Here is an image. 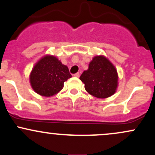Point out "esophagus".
I'll list each match as a JSON object with an SVG mask.
<instances>
[{
    "label": "esophagus",
    "mask_w": 155,
    "mask_h": 155,
    "mask_svg": "<svg viewBox=\"0 0 155 155\" xmlns=\"http://www.w3.org/2000/svg\"><path fill=\"white\" fill-rule=\"evenodd\" d=\"M74 76H75V77L79 78V76H80V74H79V73H76V74H74Z\"/></svg>",
    "instance_id": "esophagus-1"
}]
</instances>
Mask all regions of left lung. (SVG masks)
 Segmentation results:
<instances>
[{
    "label": "left lung",
    "mask_w": 155,
    "mask_h": 155,
    "mask_svg": "<svg viewBox=\"0 0 155 155\" xmlns=\"http://www.w3.org/2000/svg\"><path fill=\"white\" fill-rule=\"evenodd\" d=\"M79 79L84 84L86 91L97 98L114 95L118 86L116 68L104 55L94 57Z\"/></svg>",
    "instance_id": "left-lung-1"
}]
</instances>
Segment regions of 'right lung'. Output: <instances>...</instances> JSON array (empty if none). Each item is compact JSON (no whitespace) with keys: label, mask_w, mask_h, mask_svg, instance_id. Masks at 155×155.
<instances>
[{"label":"right lung","mask_w":155,"mask_h":155,"mask_svg":"<svg viewBox=\"0 0 155 155\" xmlns=\"http://www.w3.org/2000/svg\"><path fill=\"white\" fill-rule=\"evenodd\" d=\"M71 74L68 68L53 55H45L35 64L30 74L33 90L45 97L56 95L64 87Z\"/></svg>","instance_id":"1"}]
</instances>
